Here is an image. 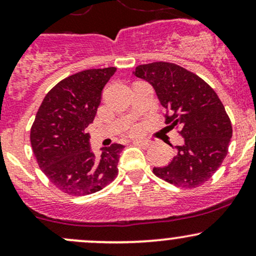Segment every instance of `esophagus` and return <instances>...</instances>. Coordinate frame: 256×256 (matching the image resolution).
Segmentation results:
<instances>
[{"label":"esophagus","instance_id":"1","mask_svg":"<svg viewBox=\"0 0 256 256\" xmlns=\"http://www.w3.org/2000/svg\"><path fill=\"white\" fill-rule=\"evenodd\" d=\"M134 144L140 146H142V148L146 149V148H149V146H150L152 142H150V140H134Z\"/></svg>","mask_w":256,"mask_h":256}]
</instances>
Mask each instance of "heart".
I'll return each mask as SVG.
<instances>
[{
	"label": "heart",
	"instance_id": "heart-1",
	"mask_svg": "<svg viewBox=\"0 0 256 256\" xmlns=\"http://www.w3.org/2000/svg\"><path fill=\"white\" fill-rule=\"evenodd\" d=\"M137 131H138L137 126H134V128H131V132H134H134H137Z\"/></svg>",
	"mask_w": 256,
	"mask_h": 256
}]
</instances>
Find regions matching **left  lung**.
Segmentation results:
<instances>
[{"label": "left lung", "instance_id": "1", "mask_svg": "<svg viewBox=\"0 0 256 256\" xmlns=\"http://www.w3.org/2000/svg\"><path fill=\"white\" fill-rule=\"evenodd\" d=\"M134 76L152 85L166 108L165 124L178 128L183 144L152 173L178 188H198L222 166L232 137L231 120L216 92L202 78L176 64H140Z\"/></svg>", "mask_w": 256, "mask_h": 256}]
</instances>
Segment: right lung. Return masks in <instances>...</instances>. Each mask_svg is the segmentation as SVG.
<instances>
[{
    "label": "right lung",
    "mask_w": 256,
    "mask_h": 256,
    "mask_svg": "<svg viewBox=\"0 0 256 256\" xmlns=\"http://www.w3.org/2000/svg\"><path fill=\"white\" fill-rule=\"evenodd\" d=\"M116 67L85 70L62 79L44 98L31 126V146L38 166L68 195L98 192L118 176L122 144L90 149L86 128L101 104L102 89Z\"/></svg>",
    "instance_id": "obj_1"
}]
</instances>
